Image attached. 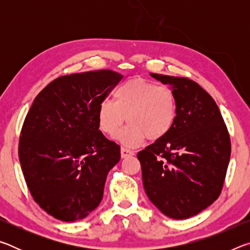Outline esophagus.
<instances>
[{"instance_id":"esophagus-1","label":"esophagus","mask_w":250,"mask_h":250,"mask_svg":"<svg viewBox=\"0 0 250 250\" xmlns=\"http://www.w3.org/2000/svg\"><path fill=\"white\" fill-rule=\"evenodd\" d=\"M133 154H134L133 151L126 149V147H124V146L121 147V158L122 159H125V158H128V156H131Z\"/></svg>"}]
</instances>
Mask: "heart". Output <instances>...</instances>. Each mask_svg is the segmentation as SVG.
I'll return each mask as SVG.
<instances>
[{
	"label": "heart",
	"mask_w": 250,
	"mask_h": 250,
	"mask_svg": "<svg viewBox=\"0 0 250 250\" xmlns=\"http://www.w3.org/2000/svg\"><path fill=\"white\" fill-rule=\"evenodd\" d=\"M176 117V99L171 88L142 78H131L113 91V103L101 101L97 110L99 129L116 134L126 146H138L146 138L158 141L170 132Z\"/></svg>",
	"instance_id": "heart-1"
}]
</instances>
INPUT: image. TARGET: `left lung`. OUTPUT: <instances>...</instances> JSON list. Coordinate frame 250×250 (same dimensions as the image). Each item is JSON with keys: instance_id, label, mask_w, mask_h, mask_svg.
I'll return each mask as SVG.
<instances>
[{"instance_id": "obj_1", "label": "left lung", "mask_w": 250, "mask_h": 250, "mask_svg": "<svg viewBox=\"0 0 250 250\" xmlns=\"http://www.w3.org/2000/svg\"><path fill=\"white\" fill-rule=\"evenodd\" d=\"M175 95L176 117L166 137L138 153L149 200L167 217L201 213L222 192L230 139L215 100L191 79L150 74Z\"/></svg>"}]
</instances>
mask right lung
<instances>
[{
  "label": "right lung",
  "mask_w": 250,
  "mask_h": 250,
  "mask_svg": "<svg viewBox=\"0 0 250 250\" xmlns=\"http://www.w3.org/2000/svg\"><path fill=\"white\" fill-rule=\"evenodd\" d=\"M122 77L108 69L62 76L33 101L19 158L34 201L55 218L83 219L103 200L120 146L99 130L97 110Z\"/></svg>",
  "instance_id": "obj_1"
}]
</instances>
